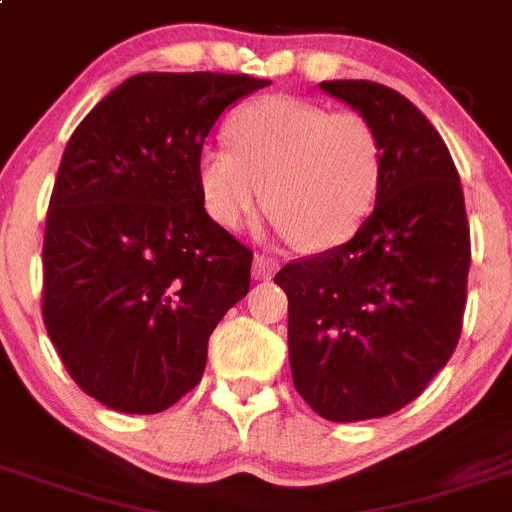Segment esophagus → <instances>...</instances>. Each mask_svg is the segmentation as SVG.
Segmentation results:
<instances>
[{
    "label": "esophagus",
    "mask_w": 512,
    "mask_h": 512,
    "mask_svg": "<svg viewBox=\"0 0 512 512\" xmlns=\"http://www.w3.org/2000/svg\"><path fill=\"white\" fill-rule=\"evenodd\" d=\"M276 270H278L276 257L255 255V263H252V278H255V281H268V278H273Z\"/></svg>",
    "instance_id": "1"
}]
</instances>
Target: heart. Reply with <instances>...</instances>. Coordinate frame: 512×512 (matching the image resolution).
<instances>
[{
  "mask_svg": "<svg viewBox=\"0 0 512 512\" xmlns=\"http://www.w3.org/2000/svg\"><path fill=\"white\" fill-rule=\"evenodd\" d=\"M229 148L197 156V190L221 229H242L260 208L307 252L338 247L372 213L382 145L356 111L291 96L244 103L226 124Z\"/></svg>",
  "mask_w": 512,
  "mask_h": 512,
  "instance_id": "heart-1",
  "label": "heart"
}]
</instances>
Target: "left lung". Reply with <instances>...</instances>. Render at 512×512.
<instances>
[{"label":"left lung","instance_id":"obj_1","mask_svg":"<svg viewBox=\"0 0 512 512\" xmlns=\"http://www.w3.org/2000/svg\"><path fill=\"white\" fill-rule=\"evenodd\" d=\"M320 88L375 127L380 190L349 242L291 260L276 283L296 393L328 422H364L419 398L453 356L471 234L453 158L409 98L369 80Z\"/></svg>","mask_w":512,"mask_h":512}]
</instances>
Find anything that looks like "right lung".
Masks as SVG:
<instances>
[{"label":"right lung","instance_id":"right-lung-1","mask_svg":"<svg viewBox=\"0 0 512 512\" xmlns=\"http://www.w3.org/2000/svg\"><path fill=\"white\" fill-rule=\"evenodd\" d=\"M270 85L143 72L72 132L44 234L41 312L83 393L158 414L195 388L208 338L249 291L252 249L205 213L197 156L229 103Z\"/></svg>","mask_w":512,"mask_h":512}]
</instances>
